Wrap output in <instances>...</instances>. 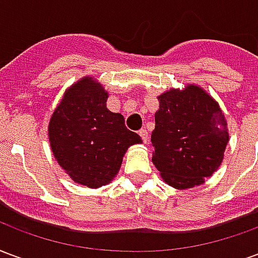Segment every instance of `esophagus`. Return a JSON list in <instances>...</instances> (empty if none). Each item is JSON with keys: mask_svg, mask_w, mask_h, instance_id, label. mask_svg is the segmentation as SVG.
I'll return each instance as SVG.
<instances>
[{"mask_svg": "<svg viewBox=\"0 0 258 258\" xmlns=\"http://www.w3.org/2000/svg\"><path fill=\"white\" fill-rule=\"evenodd\" d=\"M138 134H140V137L142 138V141H144V142H148V140H149V137H148V130L141 128L140 131H138Z\"/></svg>", "mask_w": 258, "mask_h": 258, "instance_id": "obj_1", "label": "esophagus"}]
</instances>
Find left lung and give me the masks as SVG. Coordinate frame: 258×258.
I'll return each instance as SVG.
<instances>
[{"label":"left lung","instance_id":"obj_1","mask_svg":"<svg viewBox=\"0 0 258 258\" xmlns=\"http://www.w3.org/2000/svg\"><path fill=\"white\" fill-rule=\"evenodd\" d=\"M159 99L152 162L175 189L205 182L220 167L227 148V120L213 98L198 85L170 90Z\"/></svg>","mask_w":258,"mask_h":258}]
</instances>
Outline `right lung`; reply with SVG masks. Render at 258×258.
Segmentation results:
<instances>
[{
  "mask_svg": "<svg viewBox=\"0 0 258 258\" xmlns=\"http://www.w3.org/2000/svg\"><path fill=\"white\" fill-rule=\"evenodd\" d=\"M107 92L84 77L64 92L48 125V137L59 166L74 182L88 188L109 184L121 167L124 153L141 144L120 113L106 107Z\"/></svg>",
  "mask_w": 258,
  "mask_h": 258,
  "instance_id": "right-lung-1",
  "label": "right lung"
}]
</instances>
